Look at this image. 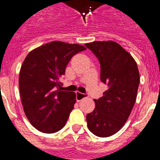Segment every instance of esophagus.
I'll list each match as a JSON object with an SVG mask.
<instances>
[{
    "mask_svg": "<svg viewBox=\"0 0 160 160\" xmlns=\"http://www.w3.org/2000/svg\"><path fill=\"white\" fill-rule=\"evenodd\" d=\"M85 97H87V94L79 92H76V100L78 101V102H79V101L83 99Z\"/></svg>",
    "mask_w": 160,
    "mask_h": 160,
    "instance_id": "34e87169",
    "label": "esophagus"
}]
</instances>
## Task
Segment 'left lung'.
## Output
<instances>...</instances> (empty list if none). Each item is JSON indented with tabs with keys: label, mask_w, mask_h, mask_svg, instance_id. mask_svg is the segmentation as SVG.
Returning a JSON list of instances; mask_svg holds the SVG:
<instances>
[{
	"label": "left lung",
	"mask_w": 160,
	"mask_h": 160,
	"mask_svg": "<svg viewBox=\"0 0 160 160\" xmlns=\"http://www.w3.org/2000/svg\"><path fill=\"white\" fill-rule=\"evenodd\" d=\"M99 59L100 80L108 88L94 99L96 107L86 116L87 126L98 137L111 136L122 128L133 109L140 76L132 55L113 41L85 43Z\"/></svg>",
	"instance_id": "1"
}]
</instances>
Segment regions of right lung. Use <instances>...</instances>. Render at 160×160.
<instances>
[{
	"label": "right lung",
	"mask_w": 160,
	"mask_h": 160,
	"mask_svg": "<svg viewBox=\"0 0 160 160\" xmlns=\"http://www.w3.org/2000/svg\"><path fill=\"white\" fill-rule=\"evenodd\" d=\"M85 47L53 41L32 50L20 69L18 85L23 110L32 125L43 133L65 125L76 102L73 92L61 91L60 78L70 60Z\"/></svg>",
	"instance_id": "1"
}]
</instances>
